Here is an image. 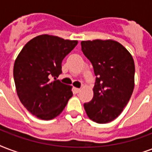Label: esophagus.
<instances>
[{
	"instance_id": "1",
	"label": "esophagus",
	"mask_w": 152,
	"mask_h": 152,
	"mask_svg": "<svg viewBox=\"0 0 152 152\" xmlns=\"http://www.w3.org/2000/svg\"><path fill=\"white\" fill-rule=\"evenodd\" d=\"M73 90H74V91L76 92V93H78L79 91H80V88H74Z\"/></svg>"
}]
</instances>
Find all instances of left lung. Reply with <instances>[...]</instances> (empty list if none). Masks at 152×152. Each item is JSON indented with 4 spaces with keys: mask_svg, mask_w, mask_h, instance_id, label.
I'll use <instances>...</instances> for the list:
<instances>
[{
    "mask_svg": "<svg viewBox=\"0 0 152 152\" xmlns=\"http://www.w3.org/2000/svg\"><path fill=\"white\" fill-rule=\"evenodd\" d=\"M81 50L93 66V98L84 104L86 113L98 124H107L126 107L135 84V64L129 52L115 40L81 42Z\"/></svg>",
    "mask_w": 152,
    "mask_h": 152,
    "instance_id": "1",
    "label": "left lung"
}]
</instances>
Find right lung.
I'll use <instances>...</instances> for the list:
<instances>
[{
  "label": "right lung",
  "mask_w": 152,
  "mask_h": 152,
  "mask_svg": "<svg viewBox=\"0 0 152 152\" xmlns=\"http://www.w3.org/2000/svg\"><path fill=\"white\" fill-rule=\"evenodd\" d=\"M77 44V40L40 35L29 40L16 59L13 77L18 97L39 119L56 117L72 96V86L56 80V77L62 73L64 58ZM52 77L56 80L51 81Z\"/></svg>",
  "instance_id": "add662e5"
}]
</instances>
